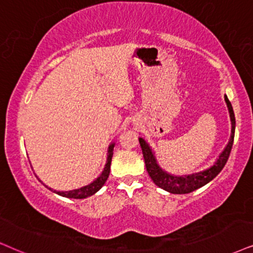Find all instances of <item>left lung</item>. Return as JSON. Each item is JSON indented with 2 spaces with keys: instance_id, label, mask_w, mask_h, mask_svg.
<instances>
[{
  "instance_id": "8db88e82",
  "label": "left lung",
  "mask_w": 253,
  "mask_h": 253,
  "mask_svg": "<svg viewBox=\"0 0 253 253\" xmlns=\"http://www.w3.org/2000/svg\"><path fill=\"white\" fill-rule=\"evenodd\" d=\"M226 106H228L229 113H230V120H231V136L228 145L220 153L218 159L211 167L206 169V170L194 172V174L189 175H182V176H175V175L169 174L166 170H164L160 167L158 161H156L154 153H153L152 148H150L148 143H147L142 137H139L140 146H141L143 159H145V164L147 171H148L150 178L153 182L158 185V187L162 188V189L168 191L170 194H188L191 191L198 189V188L203 187L210 181L213 180L217 175L219 174L220 170L224 168V166L228 161L230 153H231V148L233 145V137H235V128H236V119L235 113H233V108L231 103L226 95H224Z\"/></svg>"
}]
</instances>
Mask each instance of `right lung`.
<instances>
[{"instance_id": "obj_1", "label": "right lung", "mask_w": 253, "mask_h": 253, "mask_svg": "<svg viewBox=\"0 0 253 253\" xmlns=\"http://www.w3.org/2000/svg\"><path fill=\"white\" fill-rule=\"evenodd\" d=\"M113 148H114V142H112L110 146H108V150H107V160H106V165H105L104 167V170L101 171V174L99 175V176L95 178L94 181H92L91 183L87 184V185H84V187L82 188H78V189H73V190H69V191H57V190H53L51 189L50 187H47L42 182L40 178V182H42L47 189L50 190H53V193L60 195V196L63 197H68V198H79V200H82V198H86L88 196H92V195L97 193L99 189H101V187L105 184V182L107 181L108 178V175H110V169H111V162H112V156H113Z\"/></svg>"}]
</instances>
